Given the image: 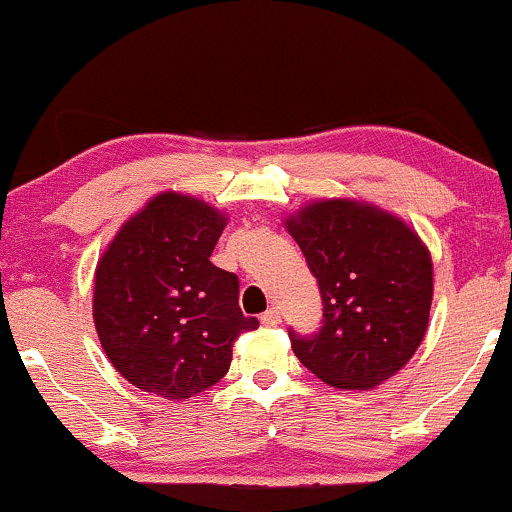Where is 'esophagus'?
<instances>
[{"instance_id":"esophagus-1","label":"esophagus","mask_w":512,"mask_h":512,"mask_svg":"<svg viewBox=\"0 0 512 512\" xmlns=\"http://www.w3.org/2000/svg\"><path fill=\"white\" fill-rule=\"evenodd\" d=\"M260 322L264 327H276L281 322V315H279V310L276 308H269V310H264V313L260 315Z\"/></svg>"}]
</instances>
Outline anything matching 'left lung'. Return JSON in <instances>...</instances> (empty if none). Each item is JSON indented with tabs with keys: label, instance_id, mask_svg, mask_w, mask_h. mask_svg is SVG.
I'll list each match as a JSON object with an SVG mask.
<instances>
[{
	"label": "left lung",
	"instance_id": "left-lung-1",
	"mask_svg": "<svg viewBox=\"0 0 512 512\" xmlns=\"http://www.w3.org/2000/svg\"><path fill=\"white\" fill-rule=\"evenodd\" d=\"M284 223L322 296L320 332L289 330L293 354L339 390L385 383L424 342L433 301L424 240L390 211L356 199L310 202Z\"/></svg>",
	"mask_w": 512,
	"mask_h": 512
}]
</instances>
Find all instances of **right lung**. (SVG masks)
<instances>
[{"mask_svg": "<svg viewBox=\"0 0 512 512\" xmlns=\"http://www.w3.org/2000/svg\"><path fill=\"white\" fill-rule=\"evenodd\" d=\"M226 214L161 192L125 221L96 267L93 322L117 373L144 392L190 399L228 373L233 342L257 330L238 276L209 262Z\"/></svg>", "mask_w": 512, "mask_h": 512, "instance_id": "right-lung-1", "label": "right lung"}]
</instances>
